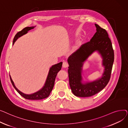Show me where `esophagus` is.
Instances as JSON below:
<instances>
[{"label": "esophagus", "instance_id": "1", "mask_svg": "<svg viewBox=\"0 0 128 128\" xmlns=\"http://www.w3.org/2000/svg\"><path fill=\"white\" fill-rule=\"evenodd\" d=\"M63 68H68V63L67 62H65V61H64V62H63Z\"/></svg>", "mask_w": 128, "mask_h": 128}]
</instances>
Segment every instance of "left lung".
<instances>
[{
    "label": "left lung",
    "instance_id": "obj_1",
    "mask_svg": "<svg viewBox=\"0 0 128 128\" xmlns=\"http://www.w3.org/2000/svg\"><path fill=\"white\" fill-rule=\"evenodd\" d=\"M96 32L90 42L82 44L68 58V73L70 86L74 94L78 97H89L103 90L108 83L114 60V52L106 30L95 24ZM98 50L103 58L105 70L103 76L96 81L82 84L83 63L93 52Z\"/></svg>",
    "mask_w": 128,
    "mask_h": 128
}]
</instances>
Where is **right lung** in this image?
I'll return each mask as SVG.
<instances>
[{
	"mask_svg": "<svg viewBox=\"0 0 128 128\" xmlns=\"http://www.w3.org/2000/svg\"><path fill=\"white\" fill-rule=\"evenodd\" d=\"M32 28H34V27H26V28H24L22 30L17 32V34L14 36V39H13V44H14V43L15 42L18 37L25 34L26 33L28 32V30ZM62 66V62H60L57 64L53 65L49 70L48 75V77H47L44 86L41 90H40L39 91H38V92L32 94H30V95L25 94L19 91L16 88V86L14 84V82H13L11 78V76H10L11 82L13 87H14L15 89L17 91V92L24 98L28 100H42V99L46 98L47 97H48L49 96L50 92L53 89L55 79L58 74V72L61 70Z\"/></svg>",
	"mask_w": 128,
	"mask_h": 128,
	"instance_id": "add662e5",
	"label": "right lung"
}]
</instances>
